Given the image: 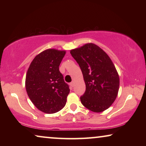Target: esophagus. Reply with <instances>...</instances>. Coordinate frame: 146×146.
<instances>
[{
  "instance_id": "esophagus-1",
  "label": "esophagus",
  "mask_w": 146,
  "mask_h": 146,
  "mask_svg": "<svg viewBox=\"0 0 146 146\" xmlns=\"http://www.w3.org/2000/svg\"><path fill=\"white\" fill-rule=\"evenodd\" d=\"M74 82H72L70 84V85L72 87H73L74 86Z\"/></svg>"
}]
</instances>
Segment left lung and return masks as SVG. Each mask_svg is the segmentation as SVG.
<instances>
[{
  "label": "left lung",
  "instance_id": "1",
  "mask_svg": "<svg viewBox=\"0 0 146 146\" xmlns=\"http://www.w3.org/2000/svg\"><path fill=\"white\" fill-rule=\"evenodd\" d=\"M70 54L80 67L86 84L82 104L94 112L107 110L115 101L119 87L118 73L110 58L93 43L71 50Z\"/></svg>",
  "mask_w": 146,
  "mask_h": 146
}]
</instances>
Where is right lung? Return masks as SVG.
<instances>
[{
    "mask_svg": "<svg viewBox=\"0 0 146 146\" xmlns=\"http://www.w3.org/2000/svg\"><path fill=\"white\" fill-rule=\"evenodd\" d=\"M66 50L50 48L35 56L26 75L25 87L33 104L46 113H54L65 106L70 92L59 66Z\"/></svg>",
    "mask_w": 146,
    "mask_h": 146,
    "instance_id": "right-lung-1",
    "label": "right lung"
}]
</instances>
